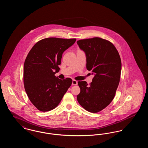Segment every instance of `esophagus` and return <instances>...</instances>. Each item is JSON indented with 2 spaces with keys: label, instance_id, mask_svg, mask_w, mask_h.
Listing matches in <instances>:
<instances>
[{
  "label": "esophagus",
  "instance_id": "34e87169",
  "mask_svg": "<svg viewBox=\"0 0 148 148\" xmlns=\"http://www.w3.org/2000/svg\"><path fill=\"white\" fill-rule=\"evenodd\" d=\"M77 84V82L75 80H73L72 81V85H75Z\"/></svg>",
  "mask_w": 148,
  "mask_h": 148
}]
</instances>
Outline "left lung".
Returning a JSON list of instances; mask_svg holds the SVG:
<instances>
[{"label": "left lung", "mask_w": 148, "mask_h": 148, "mask_svg": "<svg viewBox=\"0 0 148 148\" xmlns=\"http://www.w3.org/2000/svg\"><path fill=\"white\" fill-rule=\"evenodd\" d=\"M77 44L85 54L86 69L94 75L89 85L78 82L77 101L87 111L98 113L115 97L121 70L119 54L112 42L100 38L79 40Z\"/></svg>", "instance_id": "obj_1"}]
</instances>
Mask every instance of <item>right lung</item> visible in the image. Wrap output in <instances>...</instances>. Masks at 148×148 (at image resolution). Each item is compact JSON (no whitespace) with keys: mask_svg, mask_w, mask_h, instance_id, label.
<instances>
[{"mask_svg":"<svg viewBox=\"0 0 148 148\" xmlns=\"http://www.w3.org/2000/svg\"><path fill=\"white\" fill-rule=\"evenodd\" d=\"M76 39L48 38L38 42L29 52L23 79L25 92L32 103L40 111L48 112L59 105L72 83L71 78L55 76L62 55Z\"/></svg>","mask_w":148,"mask_h":148,"instance_id":"right-lung-1","label":"right lung"}]
</instances>
